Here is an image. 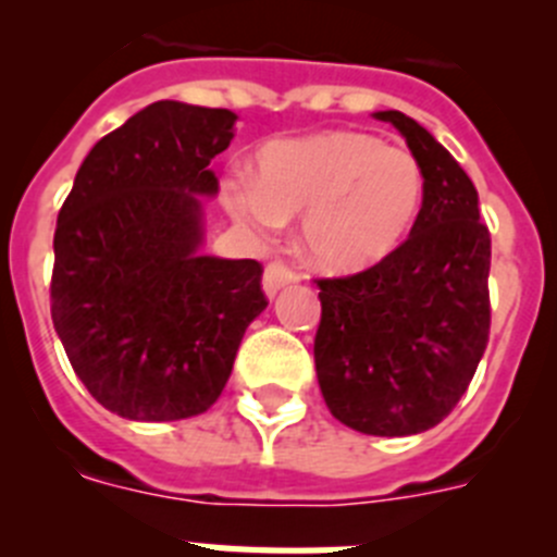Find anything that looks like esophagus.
<instances>
[{"instance_id":"1","label":"esophagus","mask_w":557,"mask_h":557,"mask_svg":"<svg viewBox=\"0 0 557 557\" xmlns=\"http://www.w3.org/2000/svg\"><path fill=\"white\" fill-rule=\"evenodd\" d=\"M295 282H298V273H295L287 262H278V259H275V262H270L268 268H264L262 287L270 298H273L282 287H287V284H295Z\"/></svg>"}]
</instances>
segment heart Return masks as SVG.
<instances>
[{
  "label": "heart",
  "mask_w": 557,
  "mask_h": 557,
  "mask_svg": "<svg viewBox=\"0 0 557 557\" xmlns=\"http://www.w3.org/2000/svg\"><path fill=\"white\" fill-rule=\"evenodd\" d=\"M256 175L225 178V209L259 234L304 214V253L329 273L387 259L416 225L426 189L410 150L351 131L273 141L259 152Z\"/></svg>",
  "instance_id": "1"
}]
</instances>
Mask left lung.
<instances>
[{"mask_svg":"<svg viewBox=\"0 0 557 557\" xmlns=\"http://www.w3.org/2000/svg\"><path fill=\"white\" fill-rule=\"evenodd\" d=\"M373 116L405 136L424 170V206L387 259L314 278V368L337 421L398 437L441 424L474 379L491 332V234L449 150L401 111Z\"/></svg>","mask_w":557,"mask_h":557,"instance_id":"left-lung-1","label":"left lung"}]
</instances>
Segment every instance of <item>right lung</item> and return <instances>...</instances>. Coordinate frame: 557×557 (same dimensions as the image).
I'll return each mask as SVG.
<instances>
[{"label":"right lung","mask_w":557,"mask_h":557,"mask_svg":"<svg viewBox=\"0 0 557 557\" xmlns=\"http://www.w3.org/2000/svg\"><path fill=\"white\" fill-rule=\"evenodd\" d=\"M234 122L152 102L91 147L58 211L52 323L88 393L131 421L209 410L268 307L256 259L198 253V195H218L209 164Z\"/></svg>","instance_id":"right-lung-1"}]
</instances>
